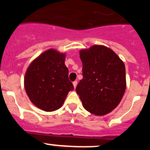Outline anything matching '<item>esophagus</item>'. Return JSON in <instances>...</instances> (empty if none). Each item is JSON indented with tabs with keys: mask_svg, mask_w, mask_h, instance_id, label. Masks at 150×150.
I'll return each instance as SVG.
<instances>
[{
	"mask_svg": "<svg viewBox=\"0 0 150 150\" xmlns=\"http://www.w3.org/2000/svg\"><path fill=\"white\" fill-rule=\"evenodd\" d=\"M73 85H74V88H76V86H77V81H74V83H73Z\"/></svg>",
	"mask_w": 150,
	"mask_h": 150,
	"instance_id": "esophagus-1",
	"label": "esophagus"
}]
</instances>
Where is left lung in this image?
<instances>
[{"label":"left lung","instance_id":"obj_1","mask_svg":"<svg viewBox=\"0 0 150 150\" xmlns=\"http://www.w3.org/2000/svg\"><path fill=\"white\" fill-rule=\"evenodd\" d=\"M83 63V79L76 88L87 111L104 116L121 101L126 88L125 67L110 49L95 45L79 52Z\"/></svg>","mask_w":150,"mask_h":150}]
</instances>
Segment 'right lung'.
Segmentation results:
<instances>
[{
  "label": "right lung",
  "instance_id": "obj_1",
  "mask_svg": "<svg viewBox=\"0 0 150 150\" xmlns=\"http://www.w3.org/2000/svg\"><path fill=\"white\" fill-rule=\"evenodd\" d=\"M64 60V54L49 50L33 61L26 71V93L36 107L46 112L59 109L74 90Z\"/></svg>",
  "mask_w": 150,
  "mask_h": 150
}]
</instances>
